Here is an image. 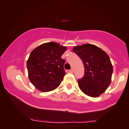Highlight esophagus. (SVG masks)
<instances>
[{
    "label": "esophagus",
    "instance_id": "34e87169",
    "mask_svg": "<svg viewBox=\"0 0 129 129\" xmlns=\"http://www.w3.org/2000/svg\"><path fill=\"white\" fill-rule=\"evenodd\" d=\"M69 72H70V73H73V68H72V69H70V70H69Z\"/></svg>",
    "mask_w": 129,
    "mask_h": 129
}]
</instances>
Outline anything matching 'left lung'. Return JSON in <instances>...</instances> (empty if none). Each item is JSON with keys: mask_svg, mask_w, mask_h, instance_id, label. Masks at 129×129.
I'll use <instances>...</instances> for the list:
<instances>
[{"mask_svg": "<svg viewBox=\"0 0 129 129\" xmlns=\"http://www.w3.org/2000/svg\"><path fill=\"white\" fill-rule=\"evenodd\" d=\"M73 51L84 66V75L78 80L79 88L87 95L98 97L111 83L113 67L109 56L101 49L91 44L75 46Z\"/></svg>", "mask_w": 129, "mask_h": 129, "instance_id": "obj_1", "label": "left lung"}]
</instances>
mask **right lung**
Here are the masks:
<instances>
[{"label": "right lung", "instance_id": "1", "mask_svg": "<svg viewBox=\"0 0 129 129\" xmlns=\"http://www.w3.org/2000/svg\"><path fill=\"white\" fill-rule=\"evenodd\" d=\"M66 49L55 42H49L31 52L26 62L28 78L40 91H52L60 84L66 75L65 60L61 56Z\"/></svg>", "mask_w": 129, "mask_h": 129}]
</instances>
